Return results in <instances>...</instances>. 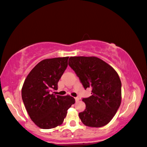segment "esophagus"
<instances>
[{"mask_svg":"<svg viewBox=\"0 0 147 147\" xmlns=\"http://www.w3.org/2000/svg\"><path fill=\"white\" fill-rule=\"evenodd\" d=\"M79 98L78 97H75V100H76V102H78V100H79Z\"/></svg>","mask_w":147,"mask_h":147,"instance_id":"esophagus-1","label":"esophagus"}]
</instances>
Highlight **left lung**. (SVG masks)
<instances>
[{
    "label": "left lung",
    "mask_w": 147,
    "mask_h": 147,
    "mask_svg": "<svg viewBox=\"0 0 147 147\" xmlns=\"http://www.w3.org/2000/svg\"><path fill=\"white\" fill-rule=\"evenodd\" d=\"M69 65L84 89H92V95L82 99L86 109L79 113L80 119L89 127L106 125L121 102V82L117 73L109 64L94 56L71 57Z\"/></svg>",
    "instance_id": "obj_1"
}]
</instances>
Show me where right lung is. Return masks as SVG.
I'll return each instance as SVG.
<instances>
[{"mask_svg":"<svg viewBox=\"0 0 147 147\" xmlns=\"http://www.w3.org/2000/svg\"><path fill=\"white\" fill-rule=\"evenodd\" d=\"M69 57L43 59L34 67L24 80L21 94L32 121L42 129L63 123L67 111L75 100L70 95L52 93L68 65Z\"/></svg>","mask_w":147,"mask_h":147,"instance_id":"right-lung-1","label":"right lung"}]
</instances>
